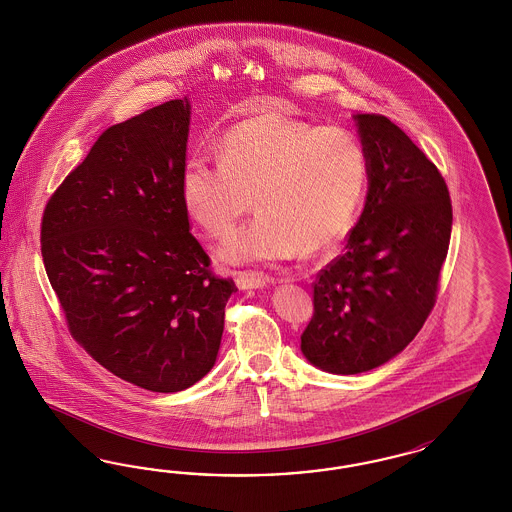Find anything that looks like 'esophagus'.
<instances>
[{
    "mask_svg": "<svg viewBox=\"0 0 512 512\" xmlns=\"http://www.w3.org/2000/svg\"><path fill=\"white\" fill-rule=\"evenodd\" d=\"M268 283H274V278L259 276V274H240L236 278V285L240 289H263Z\"/></svg>",
    "mask_w": 512,
    "mask_h": 512,
    "instance_id": "1",
    "label": "esophagus"
}]
</instances>
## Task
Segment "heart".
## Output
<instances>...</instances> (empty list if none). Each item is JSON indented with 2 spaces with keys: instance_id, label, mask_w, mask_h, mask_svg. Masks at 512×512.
<instances>
[{
  "instance_id": "b5f03b06",
  "label": "heart",
  "mask_w": 512,
  "mask_h": 512,
  "mask_svg": "<svg viewBox=\"0 0 512 512\" xmlns=\"http://www.w3.org/2000/svg\"><path fill=\"white\" fill-rule=\"evenodd\" d=\"M217 160L191 157L181 200L194 223L225 240L249 208L257 215L221 249L227 265H266L297 251L318 253L352 227L369 162L340 126H314L283 113L234 124L217 143Z\"/></svg>"
}]
</instances>
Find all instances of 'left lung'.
Instances as JSON below:
<instances>
[{
	"label": "left lung",
	"instance_id": "8db88e82",
	"mask_svg": "<svg viewBox=\"0 0 512 512\" xmlns=\"http://www.w3.org/2000/svg\"><path fill=\"white\" fill-rule=\"evenodd\" d=\"M369 162L365 208L344 253L318 274L300 336L321 371L359 374L403 352L431 314L452 232L444 177L384 115H355Z\"/></svg>",
	"mask_w": 512,
	"mask_h": 512
}]
</instances>
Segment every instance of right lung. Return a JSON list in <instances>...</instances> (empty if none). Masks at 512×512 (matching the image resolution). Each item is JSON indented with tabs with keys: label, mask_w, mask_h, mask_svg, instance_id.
<instances>
[{
	"label": "right lung",
	"mask_w": 512,
	"mask_h": 512,
	"mask_svg": "<svg viewBox=\"0 0 512 512\" xmlns=\"http://www.w3.org/2000/svg\"><path fill=\"white\" fill-rule=\"evenodd\" d=\"M191 104L109 126L45 206L41 255L70 333L157 393L212 371L236 285L217 278L181 200Z\"/></svg>",
	"instance_id": "add662e5"
}]
</instances>
